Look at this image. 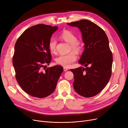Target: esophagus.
I'll return each mask as SVG.
<instances>
[{
    "instance_id": "34e87169",
    "label": "esophagus",
    "mask_w": 128,
    "mask_h": 128,
    "mask_svg": "<svg viewBox=\"0 0 128 128\" xmlns=\"http://www.w3.org/2000/svg\"><path fill=\"white\" fill-rule=\"evenodd\" d=\"M63 69H64V72H66L67 70H68V69L67 67H64L63 68Z\"/></svg>"
}]
</instances>
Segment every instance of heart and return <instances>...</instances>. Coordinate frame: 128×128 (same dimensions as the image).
<instances>
[{"mask_svg":"<svg viewBox=\"0 0 128 128\" xmlns=\"http://www.w3.org/2000/svg\"><path fill=\"white\" fill-rule=\"evenodd\" d=\"M61 38L68 44H70V50L76 52H80L82 50V44L78 41L76 36L72 32L64 30L60 35ZM56 41L52 39L48 43V48L50 52L54 54L56 52ZM76 60V56L74 52H71L65 55H60L56 59L57 64L65 67H69L72 63Z\"/></svg>","mask_w":128,"mask_h":128,"instance_id":"b5f03b06","label":"heart"}]
</instances>
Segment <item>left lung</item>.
Wrapping results in <instances>:
<instances>
[{
    "label": "left lung",
    "mask_w": 128,
    "mask_h": 128,
    "mask_svg": "<svg viewBox=\"0 0 128 128\" xmlns=\"http://www.w3.org/2000/svg\"><path fill=\"white\" fill-rule=\"evenodd\" d=\"M67 24L80 29L85 44L78 63L86 67L70 69L74 75V89L82 96H94L106 86L111 76L113 57L108 38L102 28L89 20Z\"/></svg>",
    "instance_id": "8db88e82"
}]
</instances>
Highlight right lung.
Returning a JSON list of instances; mask_svg holds the SVG:
<instances>
[{
	"instance_id": "1",
	"label": "right lung",
	"mask_w": 128,
	"mask_h": 128,
	"mask_svg": "<svg viewBox=\"0 0 128 128\" xmlns=\"http://www.w3.org/2000/svg\"><path fill=\"white\" fill-rule=\"evenodd\" d=\"M58 28L43 24L32 26L21 34L15 45L13 64L16 80L34 97L44 98L51 94L63 71L61 66L46 69L45 65L52 60L48 43Z\"/></svg>"
}]
</instances>
